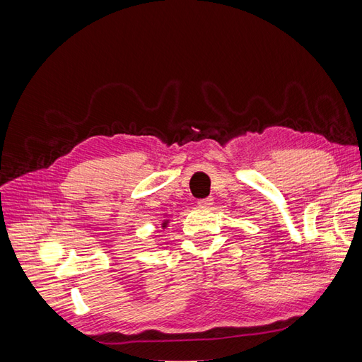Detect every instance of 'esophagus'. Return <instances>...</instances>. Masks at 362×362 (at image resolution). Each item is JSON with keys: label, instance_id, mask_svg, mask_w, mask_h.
Returning a JSON list of instances; mask_svg holds the SVG:
<instances>
[{"label": "esophagus", "instance_id": "obj_1", "mask_svg": "<svg viewBox=\"0 0 362 362\" xmlns=\"http://www.w3.org/2000/svg\"><path fill=\"white\" fill-rule=\"evenodd\" d=\"M198 205H199V206H210V205H213V198L199 199V201H198Z\"/></svg>", "mask_w": 362, "mask_h": 362}]
</instances>
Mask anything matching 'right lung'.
<instances>
[{
    "label": "right lung",
    "mask_w": 362,
    "mask_h": 362,
    "mask_svg": "<svg viewBox=\"0 0 362 362\" xmlns=\"http://www.w3.org/2000/svg\"><path fill=\"white\" fill-rule=\"evenodd\" d=\"M168 223H169V221H164L161 225H163V228H166V226H168Z\"/></svg>",
    "instance_id": "add662e5"
}]
</instances>
